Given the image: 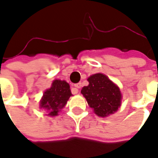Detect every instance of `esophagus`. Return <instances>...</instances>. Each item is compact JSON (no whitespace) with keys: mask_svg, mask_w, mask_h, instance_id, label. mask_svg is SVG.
<instances>
[{"mask_svg":"<svg viewBox=\"0 0 158 158\" xmlns=\"http://www.w3.org/2000/svg\"><path fill=\"white\" fill-rule=\"evenodd\" d=\"M74 86H75V88L77 89L76 92H78V89L81 88V86H82V84H81V83H77V84H75V85H74Z\"/></svg>","mask_w":158,"mask_h":158,"instance_id":"1","label":"esophagus"}]
</instances>
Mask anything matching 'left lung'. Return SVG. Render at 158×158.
Wrapping results in <instances>:
<instances>
[{"mask_svg": "<svg viewBox=\"0 0 158 158\" xmlns=\"http://www.w3.org/2000/svg\"><path fill=\"white\" fill-rule=\"evenodd\" d=\"M88 81L89 85L83 87L81 93L95 113L98 116L105 117L117 111L121 100L117 85L102 73L91 75Z\"/></svg>", "mask_w": 158, "mask_h": 158, "instance_id": "8db88e82", "label": "left lung"}]
</instances>
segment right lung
Instances as JSON below:
<instances>
[{
	"mask_svg": "<svg viewBox=\"0 0 158 158\" xmlns=\"http://www.w3.org/2000/svg\"><path fill=\"white\" fill-rule=\"evenodd\" d=\"M72 96L70 86L64 80L56 79L52 86L46 90L40 102V107L47 110L48 114L55 116L62 109Z\"/></svg>",
	"mask_w": 158,
	"mask_h": 158,
	"instance_id": "right-lung-1",
	"label": "right lung"
}]
</instances>
